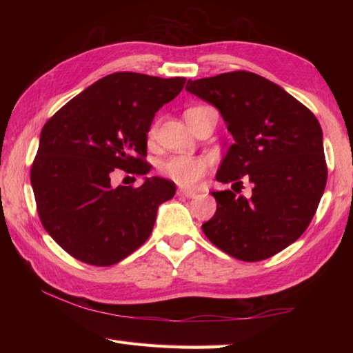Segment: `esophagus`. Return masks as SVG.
Returning a JSON list of instances; mask_svg holds the SVG:
<instances>
[{
    "mask_svg": "<svg viewBox=\"0 0 353 353\" xmlns=\"http://www.w3.org/2000/svg\"><path fill=\"white\" fill-rule=\"evenodd\" d=\"M177 194H179V196H183V197H188V199H192V197L197 196L196 191H190V190H179Z\"/></svg>",
    "mask_w": 353,
    "mask_h": 353,
    "instance_id": "1",
    "label": "esophagus"
}]
</instances>
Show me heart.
<instances>
[{
	"label": "heart",
	"instance_id": "heart-1",
	"mask_svg": "<svg viewBox=\"0 0 353 353\" xmlns=\"http://www.w3.org/2000/svg\"><path fill=\"white\" fill-rule=\"evenodd\" d=\"M154 134H156V125H152V129L148 130V138H153ZM211 168H212V161L205 156L177 154V156L168 157L167 161H163L161 163L162 174L167 177L168 181L182 186V188H196V186L203 181V177L208 174Z\"/></svg>",
	"mask_w": 353,
	"mask_h": 353
}]
</instances>
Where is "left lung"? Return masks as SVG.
I'll return each instance as SVG.
<instances>
[{"mask_svg": "<svg viewBox=\"0 0 353 353\" xmlns=\"http://www.w3.org/2000/svg\"><path fill=\"white\" fill-rule=\"evenodd\" d=\"M186 91L214 104L234 138L216 172L232 190L211 192L216 211L201 229L239 261L272 258L302 236L325 192L319 119L281 86L249 71L188 80ZM243 176L254 183L249 198L239 194Z\"/></svg>", "mask_w": 353, "mask_h": 353, "instance_id": "left-lung-1", "label": "left lung"}]
</instances>
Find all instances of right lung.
Segmentation results:
<instances>
[{
	"label": "right lung",
	"mask_w": 353,
	"mask_h": 353,
	"mask_svg": "<svg viewBox=\"0 0 353 353\" xmlns=\"http://www.w3.org/2000/svg\"><path fill=\"white\" fill-rule=\"evenodd\" d=\"M185 77L114 72L97 80L42 127L30 171L37 214L51 238L85 264L114 265L144 244L157 208L176 185L145 177L112 186L119 171H150L147 133L154 114L181 94Z\"/></svg>",
	"instance_id": "right-lung-1"
}]
</instances>
